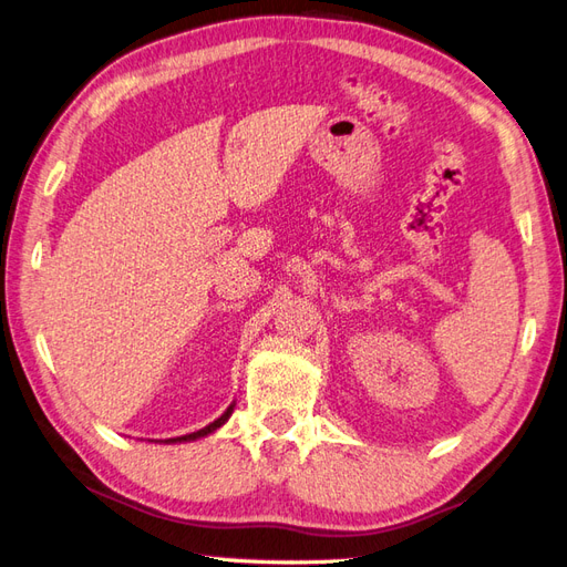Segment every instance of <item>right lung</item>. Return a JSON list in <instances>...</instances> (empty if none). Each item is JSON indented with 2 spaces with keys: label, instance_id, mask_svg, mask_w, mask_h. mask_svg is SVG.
Returning <instances> with one entry per match:
<instances>
[{
  "label": "right lung",
  "instance_id": "1",
  "mask_svg": "<svg viewBox=\"0 0 567 567\" xmlns=\"http://www.w3.org/2000/svg\"><path fill=\"white\" fill-rule=\"evenodd\" d=\"M234 405L236 403H231L226 408V412L221 417H217L214 422H209L207 426H203V430H197V432H193V434H186V436H176V439H166L164 443H183V441H195V439H203V436H207V434H212V432H217L221 424H226V420L231 417V412H234Z\"/></svg>",
  "mask_w": 567,
  "mask_h": 567
}]
</instances>
